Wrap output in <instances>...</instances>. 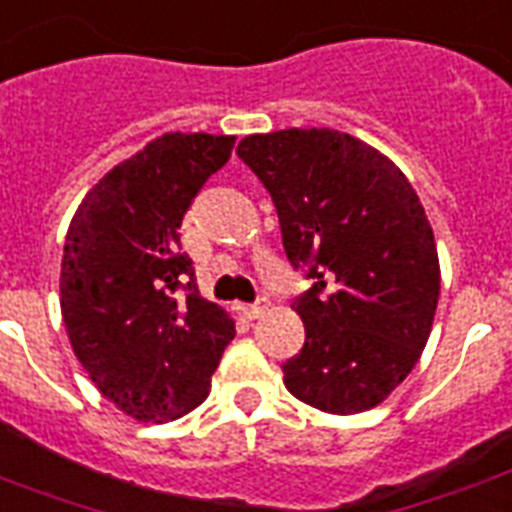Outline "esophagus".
<instances>
[{
	"label": "esophagus",
	"instance_id": "34e87169",
	"mask_svg": "<svg viewBox=\"0 0 512 512\" xmlns=\"http://www.w3.org/2000/svg\"><path fill=\"white\" fill-rule=\"evenodd\" d=\"M265 311H268V300H265V298L255 300V303H249V306H241V314H244L247 319L263 317Z\"/></svg>",
	"mask_w": 512,
	"mask_h": 512
}]
</instances>
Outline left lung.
Masks as SVG:
<instances>
[{
    "mask_svg": "<svg viewBox=\"0 0 512 512\" xmlns=\"http://www.w3.org/2000/svg\"><path fill=\"white\" fill-rule=\"evenodd\" d=\"M236 152L271 193L290 263L314 279L292 306L306 343L284 386L325 413L376 408L419 362L438 308L419 195L376 147L333 128L252 134Z\"/></svg>",
    "mask_w": 512,
    "mask_h": 512,
    "instance_id": "8db88e82",
    "label": "left lung"
}]
</instances>
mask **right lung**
<instances>
[{
	"instance_id": "right-lung-1",
	"label": "right lung",
	"mask_w": 512,
	"mask_h": 512,
	"mask_svg": "<svg viewBox=\"0 0 512 512\" xmlns=\"http://www.w3.org/2000/svg\"><path fill=\"white\" fill-rule=\"evenodd\" d=\"M236 136L163 134L117 163L77 206L61 260V314L109 403L174 421L204 403L236 325L195 287L179 228ZM188 292L176 300V290Z\"/></svg>"
}]
</instances>
